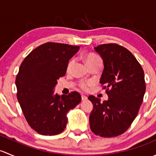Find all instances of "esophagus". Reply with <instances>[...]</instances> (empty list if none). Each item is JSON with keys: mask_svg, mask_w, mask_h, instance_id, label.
Returning <instances> with one entry per match:
<instances>
[{"mask_svg": "<svg viewBox=\"0 0 156 156\" xmlns=\"http://www.w3.org/2000/svg\"><path fill=\"white\" fill-rule=\"evenodd\" d=\"M81 100H82V101H85V100H87V97L82 95L81 96Z\"/></svg>", "mask_w": 156, "mask_h": 156, "instance_id": "1", "label": "esophagus"}]
</instances>
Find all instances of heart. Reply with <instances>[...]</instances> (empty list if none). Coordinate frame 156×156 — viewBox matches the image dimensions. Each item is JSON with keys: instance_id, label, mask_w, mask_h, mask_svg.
Masks as SVG:
<instances>
[{"instance_id": "1", "label": "heart", "mask_w": 156, "mask_h": 156, "mask_svg": "<svg viewBox=\"0 0 156 156\" xmlns=\"http://www.w3.org/2000/svg\"><path fill=\"white\" fill-rule=\"evenodd\" d=\"M84 59H85V62H87L88 66H89L90 65H91V64H94L97 62H102L101 59H100L98 56L94 54V53H89V54L86 55L85 57H84ZM74 62H75V61H74L73 59H71L69 61L68 64H67V67H66L67 72H70V71L72 70V66H73L74 65ZM87 85H88L87 83L84 82V81H82V82L80 83V87L84 90L87 89Z\"/></svg>"}]
</instances>
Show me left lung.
Masks as SVG:
<instances>
[{"label":"left lung","mask_w":156,"mask_h":156,"mask_svg":"<svg viewBox=\"0 0 156 156\" xmlns=\"http://www.w3.org/2000/svg\"><path fill=\"white\" fill-rule=\"evenodd\" d=\"M94 50L103 59L104 69L100 83L105 85L108 98L101 103L94 96L88 97L94 106L90 127L100 136H117L126 131L137 115L146 91L144 72L124 47L105 44Z\"/></svg>","instance_id":"1"}]
</instances>
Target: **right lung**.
<instances>
[{
	"mask_svg": "<svg viewBox=\"0 0 156 156\" xmlns=\"http://www.w3.org/2000/svg\"><path fill=\"white\" fill-rule=\"evenodd\" d=\"M79 46L48 42L25 58L16 78L17 99L30 127L42 135L60 133L66 127L67 113L81 102L78 92L54 93L57 80L64 76L69 59Z\"/></svg>",
	"mask_w": 156,
	"mask_h": 156,
	"instance_id": "add662e5",
	"label": "right lung"
}]
</instances>
